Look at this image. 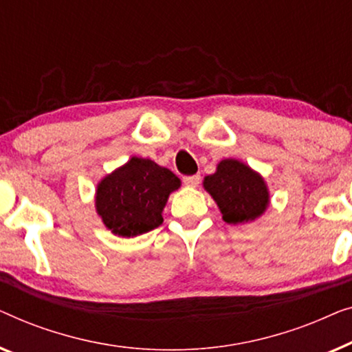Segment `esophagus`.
I'll list each match as a JSON object with an SVG mask.
<instances>
[{
	"instance_id": "obj_1",
	"label": "esophagus",
	"mask_w": 352,
	"mask_h": 352,
	"mask_svg": "<svg viewBox=\"0 0 352 352\" xmlns=\"http://www.w3.org/2000/svg\"><path fill=\"white\" fill-rule=\"evenodd\" d=\"M201 182V177L199 175H188V177H183V183H185L186 186H197Z\"/></svg>"
}]
</instances>
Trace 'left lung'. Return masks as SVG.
<instances>
[{"label":"left lung","instance_id":"left-lung-1","mask_svg":"<svg viewBox=\"0 0 352 352\" xmlns=\"http://www.w3.org/2000/svg\"><path fill=\"white\" fill-rule=\"evenodd\" d=\"M204 190L220 209L228 225H244L260 219L271 197L261 174L239 160H221L212 175L204 177Z\"/></svg>","mask_w":352,"mask_h":352}]
</instances>
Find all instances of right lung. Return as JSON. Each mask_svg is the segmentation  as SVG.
<instances>
[{
  "label": "right lung",
  "mask_w": 352,
  "mask_h": 352,
  "mask_svg": "<svg viewBox=\"0 0 352 352\" xmlns=\"http://www.w3.org/2000/svg\"><path fill=\"white\" fill-rule=\"evenodd\" d=\"M180 185L172 170L146 157L132 156L97 183L96 212L115 236L145 234L164 221L162 210Z\"/></svg>",
  "instance_id": "add662e5"
}]
</instances>
